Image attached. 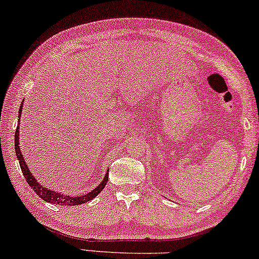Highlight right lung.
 <instances>
[{
	"label": "right lung",
	"instance_id": "obj_1",
	"mask_svg": "<svg viewBox=\"0 0 259 259\" xmlns=\"http://www.w3.org/2000/svg\"><path fill=\"white\" fill-rule=\"evenodd\" d=\"M22 109H23V103L19 107V111H18V118H21V114H22ZM19 119H18V125H17V129H16V133H15V151H16V156H17V159H18V163H19V166H21L22 169V173L24 175V178L25 180L28 181L29 186L32 188V190L37 193V195L39 196L44 200L46 202H50V203H53V204H61V206H76V204H81V203H84L87 201H90V200L94 199L96 195L99 194L100 192H101L103 188H105L107 181H108V175H109V169H108L105 178L100 183V185L94 190L91 191L90 193H87L86 195H81V196H69V195H65V194H61V193H58L55 191H51L49 190V188L44 187L43 185H40L38 183L37 179L34 178L32 173H31L30 168L28 167V165H26V161L24 160V157H23V154L21 152V148H19L18 144H19Z\"/></svg>",
	"mask_w": 259,
	"mask_h": 259
}]
</instances>
